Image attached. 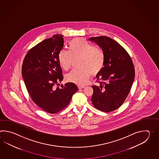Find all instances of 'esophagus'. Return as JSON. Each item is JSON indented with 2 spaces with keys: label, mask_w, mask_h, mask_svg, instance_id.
<instances>
[{
  "label": "esophagus",
  "mask_w": 159,
  "mask_h": 159,
  "mask_svg": "<svg viewBox=\"0 0 159 159\" xmlns=\"http://www.w3.org/2000/svg\"><path fill=\"white\" fill-rule=\"evenodd\" d=\"M78 88L79 89H82L84 88V86H80V85H78Z\"/></svg>",
  "instance_id": "esophagus-1"
}]
</instances>
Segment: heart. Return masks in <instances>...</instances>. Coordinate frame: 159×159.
I'll return each mask as SVG.
<instances>
[{"label": "heart", "instance_id": "1", "mask_svg": "<svg viewBox=\"0 0 159 159\" xmlns=\"http://www.w3.org/2000/svg\"><path fill=\"white\" fill-rule=\"evenodd\" d=\"M69 48V51L61 50L60 52L59 64L66 71L71 68L74 61L78 60L77 66L78 68L66 75L65 79L68 82L84 85L92 74H98L104 67V52L81 37L71 40Z\"/></svg>", "mask_w": 159, "mask_h": 159}]
</instances>
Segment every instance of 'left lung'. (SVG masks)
I'll use <instances>...</instances> for the list:
<instances>
[{
    "label": "left lung",
    "mask_w": 159,
    "mask_h": 159,
    "mask_svg": "<svg viewBox=\"0 0 159 159\" xmlns=\"http://www.w3.org/2000/svg\"><path fill=\"white\" fill-rule=\"evenodd\" d=\"M89 40L101 47L105 56L104 67L96 76L99 84L92 86L93 105L102 111H114L125 101L134 81L132 59L124 48L110 37H91Z\"/></svg>",
    "instance_id": "1"
}]
</instances>
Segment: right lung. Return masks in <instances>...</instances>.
I'll list each match as a JSON object with an SVG mask.
<instances>
[{
    "mask_svg": "<svg viewBox=\"0 0 159 159\" xmlns=\"http://www.w3.org/2000/svg\"><path fill=\"white\" fill-rule=\"evenodd\" d=\"M63 36L54 34L32 48L25 56L21 74L32 101L44 111L57 113L68 106L77 86L68 82L55 88L63 80L58 54L64 47Z\"/></svg>",
    "mask_w": 159,
    "mask_h": 159,
    "instance_id": "1",
    "label": "right lung"
}]
</instances>
